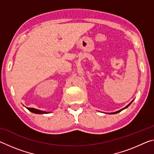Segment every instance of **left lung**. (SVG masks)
I'll use <instances>...</instances> for the list:
<instances>
[{
  "label": "left lung",
  "mask_w": 154,
  "mask_h": 154,
  "mask_svg": "<svg viewBox=\"0 0 154 154\" xmlns=\"http://www.w3.org/2000/svg\"><path fill=\"white\" fill-rule=\"evenodd\" d=\"M132 102L131 103H130V104H129V105H128L126 106V107H124V109H121V110H119V111H116V112H114V113H112V114H115V113H119V112H120V111H122V110H124V109H126V108H127L128 107V106L130 105V104H131L132 103Z\"/></svg>",
  "instance_id": "1"
}]
</instances>
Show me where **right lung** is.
I'll return each instance as SVG.
<instances>
[{
  "label": "right lung",
  "instance_id": "1",
  "mask_svg": "<svg viewBox=\"0 0 154 154\" xmlns=\"http://www.w3.org/2000/svg\"><path fill=\"white\" fill-rule=\"evenodd\" d=\"M26 108L30 111L32 112V113H36V114H43V113H49V112H48H48H44V111L38 110V109H34V108H28V107H26Z\"/></svg>",
  "mask_w": 154,
  "mask_h": 154
}]
</instances>
